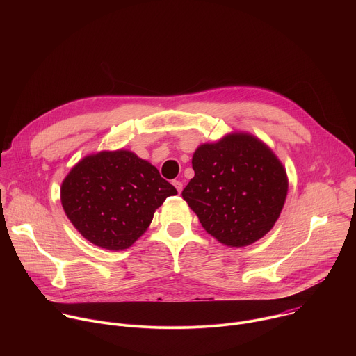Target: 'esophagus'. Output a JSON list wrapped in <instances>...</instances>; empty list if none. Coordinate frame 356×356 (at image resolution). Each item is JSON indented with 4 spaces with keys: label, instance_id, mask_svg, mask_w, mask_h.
Listing matches in <instances>:
<instances>
[{
    "label": "esophagus",
    "instance_id": "esophagus-1",
    "mask_svg": "<svg viewBox=\"0 0 356 356\" xmlns=\"http://www.w3.org/2000/svg\"><path fill=\"white\" fill-rule=\"evenodd\" d=\"M173 186L176 187L177 193L180 194V193H181V190H183V183H181V181H179V180H173Z\"/></svg>",
    "mask_w": 356,
    "mask_h": 356
}]
</instances>
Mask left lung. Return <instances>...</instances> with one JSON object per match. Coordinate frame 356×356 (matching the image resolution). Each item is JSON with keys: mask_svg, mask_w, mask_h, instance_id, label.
<instances>
[{"mask_svg": "<svg viewBox=\"0 0 356 356\" xmlns=\"http://www.w3.org/2000/svg\"><path fill=\"white\" fill-rule=\"evenodd\" d=\"M194 177L181 195L202 228L218 242L241 248L264 238L277 221L289 179L275 152L248 132L200 145Z\"/></svg>", "mask_w": 356, "mask_h": 356, "instance_id": "obj_1", "label": "left lung"}]
</instances>
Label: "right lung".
I'll return each mask as SVG.
<instances>
[{
  "label": "right lung",
  "instance_id": "obj_1",
  "mask_svg": "<svg viewBox=\"0 0 356 356\" xmlns=\"http://www.w3.org/2000/svg\"><path fill=\"white\" fill-rule=\"evenodd\" d=\"M176 194L154 165L127 149L87 155L60 186L62 206L73 227L108 250L129 248L163 201Z\"/></svg>",
  "mask_w": 356,
  "mask_h": 356
}]
</instances>
